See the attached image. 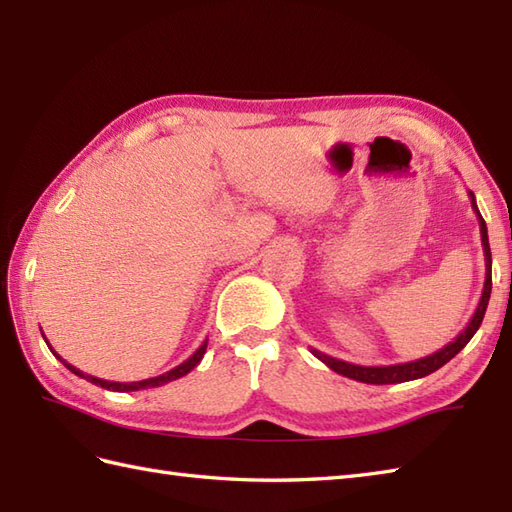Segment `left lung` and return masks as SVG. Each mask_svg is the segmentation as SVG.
Instances as JSON below:
<instances>
[{"instance_id":"8db88e82","label":"left lung","mask_w":512,"mask_h":512,"mask_svg":"<svg viewBox=\"0 0 512 512\" xmlns=\"http://www.w3.org/2000/svg\"><path fill=\"white\" fill-rule=\"evenodd\" d=\"M469 198H471V206L477 215V222H480V235H482V246H484V262H486V277H484V290H482V297L480 303H477V308L473 312L471 321L466 323V328L455 336V339L440 347L438 352H433L429 356H422L416 358V361H409V363H396V365H380V367H365V365H354V363H345L341 358H334L323 354L319 350H314L312 347V354L319 358L321 363L328 365L332 372L347 376L352 380H358V383H367V385H396V383H407V380H416V378H424L436 372L442 365H447L451 358L458 354L462 347L473 339V334L480 330L482 319H484V312L488 306V299H491V288H493V279H491V270H493V259H491V246H488V231H486V222L484 217L480 215V209H477L475 204V195L473 191H469Z\"/></svg>"}]
</instances>
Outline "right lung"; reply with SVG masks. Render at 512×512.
Segmentation results:
<instances>
[{"label": "right lung", "instance_id": "right-lung-1", "mask_svg": "<svg viewBox=\"0 0 512 512\" xmlns=\"http://www.w3.org/2000/svg\"><path fill=\"white\" fill-rule=\"evenodd\" d=\"M43 339H46V336H43ZM48 343V341H46ZM206 343L209 341H204L198 350H195L187 361L184 363H180L178 367H173V369H169V372H165V374H160V376H154V378H147V380H138V383H114V380H103V378H96V376H90V374H83L81 369H76L74 365H70L68 361H63V358L52 350L50 347V343H48V347H50V352L59 358V361L70 369L72 374H76V376H81V378H85V380H90V383H94V385H101L103 389H110V391H138V389H147V387H160V385H165V383H171V380H178V378H182V376H187L191 369L198 365L200 361H202V356H204V352H206Z\"/></svg>", "mask_w": 512, "mask_h": 512}]
</instances>
